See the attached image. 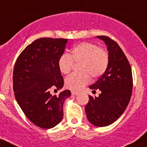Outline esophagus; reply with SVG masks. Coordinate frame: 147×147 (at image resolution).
<instances>
[{"label":"esophagus","mask_w":147,"mask_h":147,"mask_svg":"<svg viewBox=\"0 0 147 147\" xmlns=\"http://www.w3.org/2000/svg\"><path fill=\"white\" fill-rule=\"evenodd\" d=\"M71 93H72V96H77V95H78L80 93H79V92L75 91H71Z\"/></svg>","instance_id":"1"}]
</instances>
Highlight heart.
<instances>
[{"label": "heart", "instance_id": "obj_1", "mask_svg": "<svg viewBox=\"0 0 147 147\" xmlns=\"http://www.w3.org/2000/svg\"><path fill=\"white\" fill-rule=\"evenodd\" d=\"M75 63H81L80 73L72 74L65 79V86L78 91L90 81V76L98 78L105 73L109 63V54L104 49L91 42H81L71 50L70 56L64 54L59 58L58 65L63 74L67 75L72 70Z\"/></svg>", "mask_w": 147, "mask_h": 147}]
</instances>
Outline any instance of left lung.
Listing matches in <instances>:
<instances>
[{
    "label": "left lung",
    "mask_w": 147,
    "mask_h": 147,
    "mask_svg": "<svg viewBox=\"0 0 147 147\" xmlns=\"http://www.w3.org/2000/svg\"><path fill=\"white\" fill-rule=\"evenodd\" d=\"M107 47L109 63L100 78L89 88L101 91L98 97L89 96L85 107L87 119L98 127L110 125L126 109L133 90V77L130 64L115 41L107 36H97Z\"/></svg>",
    "instance_id": "obj_1"
}]
</instances>
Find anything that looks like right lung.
Segmentation results:
<instances>
[{
	"mask_svg": "<svg viewBox=\"0 0 147 147\" xmlns=\"http://www.w3.org/2000/svg\"><path fill=\"white\" fill-rule=\"evenodd\" d=\"M67 39L42 38L35 40L21 53L13 71L16 100L30 121L49 129L61 121L63 106L71 95L70 90L51 95L50 88H63V79L59 68Z\"/></svg>",
	"mask_w": 147,
	"mask_h": 147,
	"instance_id": "right-lung-1",
	"label": "right lung"
}]
</instances>
